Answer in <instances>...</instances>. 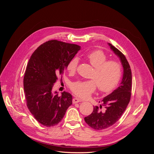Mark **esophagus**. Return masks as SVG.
Listing matches in <instances>:
<instances>
[{"mask_svg": "<svg viewBox=\"0 0 154 154\" xmlns=\"http://www.w3.org/2000/svg\"><path fill=\"white\" fill-rule=\"evenodd\" d=\"M82 101V100L79 99V98H77V97H75V98H74L72 100V103L74 104V103H79V102H81Z\"/></svg>", "mask_w": 154, "mask_h": 154, "instance_id": "1", "label": "esophagus"}]
</instances>
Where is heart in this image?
Returning <instances> with one entry per match:
<instances>
[{
  "label": "heart",
  "mask_w": 154,
  "mask_h": 154,
  "mask_svg": "<svg viewBox=\"0 0 154 154\" xmlns=\"http://www.w3.org/2000/svg\"><path fill=\"white\" fill-rule=\"evenodd\" d=\"M87 58L94 67L91 78L92 80L77 81L72 83L71 89L76 96L86 98L94 92L97 86L99 91L109 92L117 86L122 76V66L116 60H107V56L101 50L87 54ZM79 60L74 57L68 63L67 69L70 73L76 72Z\"/></svg>",
  "instance_id": "1"
}]
</instances>
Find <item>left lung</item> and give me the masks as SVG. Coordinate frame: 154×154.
Listing matches in <instances>:
<instances>
[{"label":"left lung","mask_w":154,"mask_h":154,"mask_svg":"<svg viewBox=\"0 0 154 154\" xmlns=\"http://www.w3.org/2000/svg\"><path fill=\"white\" fill-rule=\"evenodd\" d=\"M109 45L120 59L123 67V76L118 88L101 101L104 109L100 110L102 105L100 108L94 106L92 112L84 118L89 127L97 130L109 128L118 122L127 109L132 94V72L130 65L119 50L111 44L109 43Z\"/></svg>","instance_id":"left-lung-1"}]
</instances>
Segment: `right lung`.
<instances>
[{"instance_id":"1","label":"right lung","mask_w":154,"mask_h":154,"mask_svg":"<svg viewBox=\"0 0 154 154\" xmlns=\"http://www.w3.org/2000/svg\"><path fill=\"white\" fill-rule=\"evenodd\" d=\"M80 49L76 44L49 40L32 54L24 77L27 106L38 122L50 127L58 124L72 105V96L64 91L53 93V84Z\"/></svg>"}]
</instances>
